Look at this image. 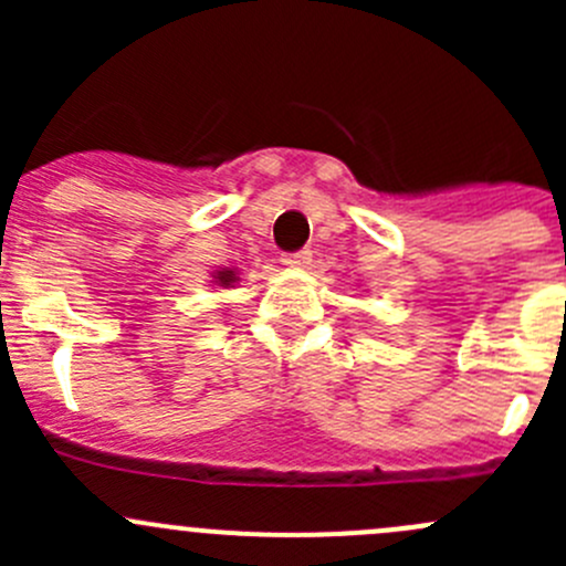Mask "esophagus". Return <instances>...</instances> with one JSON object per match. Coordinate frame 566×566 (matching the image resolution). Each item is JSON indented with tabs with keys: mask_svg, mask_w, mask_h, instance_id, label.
Returning a JSON list of instances; mask_svg holds the SVG:
<instances>
[{
	"mask_svg": "<svg viewBox=\"0 0 566 566\" xmlns=\"http://www.w3.org/2000/svg\"><path fill=\"white\" fill-rule=\"evenodd\" d=\"M312 262V251H293V254H282V265L287 268H306Z\"/></svg>",
	"mask_w": 566,
	"mask_h": 566,
	"instance_id": "34e87169",
	"label": "esophagus"
}]
</instances>
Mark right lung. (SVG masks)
I'll list each match as a JSON object with an SVG mask.
<instances>
[{"label": "right lung", "mask_w": 566, "mask_h": 566, "mask_svg": "<svg viewBox=\"0 0 566 566\" xmlns=\"http://www.w3.org/2000/svg\"><path fill=\"white\" fill-rule=\"evenodd\" d=\"M235 282H238V276L232 268H221V271L213 273V284H219V287H232Z\"/></svg>", "instance_id": "obj_1"}]
</instances>
